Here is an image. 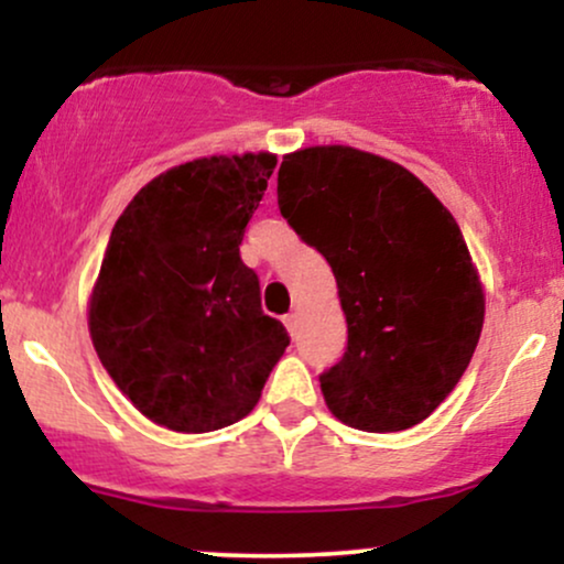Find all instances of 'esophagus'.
<instances>
[{
	"mask_svg": "<svg viewBox=\"0 0 564 564\" xmlns=\"http://www.w3.org/2000/svg\"><path fill=\"white\" fill-rule=\"evenodd\" d=\"M283 323H286L289 334H291V336H296V328H300V315H296V313L283 315Z\"/></svg>",
	"mask_w": 564,
	"mask_h": 564,
	"instance_id": "obj_1",
	"label": "esophagus"
}]
</instances>
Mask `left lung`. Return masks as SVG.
<instances>
[{"label": "left lung", "mask_w": 564, "mask_h": 564, "mask_svg": "<svg viewBox=\"0 0 564 564\" xmlns=\"http://www.w3.org/2000/svg\"><path fill=\"white\" fill-rule=\"evenodd\" d=\"M278 209L339 286L347 347L321 373L328 411L364 432L424 422L482 332L480 278L456 219L400 164L345 145L283 156Z\"/></svg>", "instance_id": "1"}]
</instances>
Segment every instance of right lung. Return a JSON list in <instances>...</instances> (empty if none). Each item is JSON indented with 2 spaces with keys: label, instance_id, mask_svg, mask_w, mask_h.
I'll use <instances>...</instances> for the list:
<instances>
[{
  "label": "right lung",
  "instance_id": "1",
  "mask_svg": "<svg viewBox=\"0 0 564 564\" xmlns=\"http://www.w3.org/2000/svg\"><path fill=\"white\" fill-rule=\"evenodd\" d=\"M273 170L270 153L187 161L151 180L113 225L89 334L119 390L166 430L236 424L289 347L238 251Z\"/></svg>",
  "mask_w": 564,
  "mask_h": 564
}]
</instances>
